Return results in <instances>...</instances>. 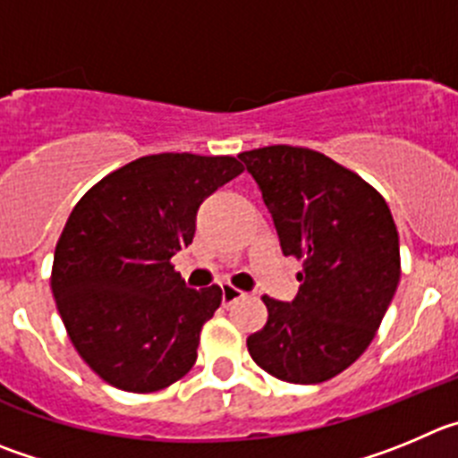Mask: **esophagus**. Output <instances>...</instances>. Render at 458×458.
Segmentation results:
<instances>
[{"label":"esophagus","mask_w":458,"mask_h":458,"mask_svg":"<svg viewBox=\"0 0 458 458\" xmlns=\"http://www.w3.org/2000/svg\"><path fill=\"white\" fill-rule=\"evenodd\" d=\"M243 296H246V293H243L242 289L233 287V284H228V282H225V284H221V301H224L225 307L233 305L234 301H239V298H243Z\"/></svg>","instance_id":"esophagus-1"}]
</instances>
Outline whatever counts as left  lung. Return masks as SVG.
I'll return each mask as SVG.
<instances>
[{
	"instance_id": "1",
	"label": "left lung",
	"mask_w": 458,
	"mask_h": 458,
	"mask_svg": "<svg viewBox=\"0 0 458 458\" xmlns=\"http://www.w3.org/2000/svg\"><path fill=\"white\" fill-rule=\"evenodd\" d=\"M239 160L262 190L282 253L302 262L292 302L262 296L268 318L249 352L282 382H327L364 354L400 282L391 209L364 178L311 148L276 144Z\"/></svg>"
}]
</instances>
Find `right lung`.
Masks as SVG:
<instances>
[{
  "instance_id": "right-lung-1",
  "label": "right lung",
  "mask_w": 458,
  "mask_h": 458,
  "mask_svg": "<svg viewBox=\"0 0 458 458\" xmlns=\"http://www.w3.org/2000/svg\"><path fill=\"white\" fill-rule=\"evenodd\" d=\"M242 171L233 156H144L74 205L51 292L76 352L104 382L153 393L191 370L221 289H187L171 258L194 239L200 203Z\"/></svg>"
}]
</instances>
